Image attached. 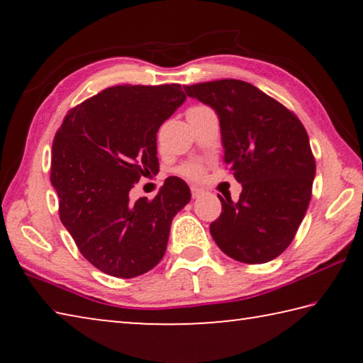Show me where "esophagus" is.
Wrapping results in <instances>:
<instances>
[{"label":"esophagus","mask_w":363,"mask_h":363,"mask_svg":"<svg viewBox=\"0 0 363 363\" xmlns=\"http://www.w3.org/2000/svg\"><path fill=\"white\" fill-rule=\"evenodd\" d=\"M206 192L203 189H200V187H192V196L194 199H200V196H203Z\"/></svg>","instance_id":"34e87169"}]
</instances>
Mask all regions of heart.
<instances>
[{
	"mask_svg": "<svg viewBox=\"0 0 363 363\" xmlns=\"http://www.w3.org/2000/svg\"><path fill=\"white\" fill-rule=\"evenodd\" d=\"M182 173L192 177V179H200L201 174H203V168H201L199 163H190L182 168Z\"/></svg>",
	"mask_w": 363,
	"mask_h": 363,
	"instance_id": "1",
	"label": "heart"
}]
</instances>
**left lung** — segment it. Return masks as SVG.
Returning a JSON list of instances; mask_svg holds the SVG:
<instances>
[{"mask_svg": "<svg viewBox=\"0 0 363 363\" xmlns=\"http://www.w3.org/2000/svg\"><path fill=\"white\" fill-rule=\"evenodd\" d=\"M216 112L224 163L242 184L238 201L219 195L213 240L229 257L264 264L284 253L309 208L315 160L303 123L280 102L240 79L184 86Z\"/></svg>", "mask_w": 363, "mask_h": 363, "instance_id": "1", "label": "left lung"}]
</instances>
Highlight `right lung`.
<instances>
[{
    "instance_id": "add662e5",
    "label": "right lung",
    "mask_w": 363,
    "mask_h": 363,
    "mask_svg": "<svg viewBox=\"0 0 363 363\" xmlns=\"http://www.w3.org/2000/svg\"><path fill=\"white\" fill-rule=\"evenodd\" d=\"M184 101L179 84L112 86L72 108L54 138L60 220L79 253L112 277H138L162 261L171 223L192 196L173 176L153 200H130L140 177L158 173L157 131Z\"/></svg>"
}]
</instances>
